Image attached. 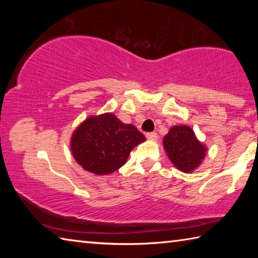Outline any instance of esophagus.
<instances>
[{
  "instance_id": "obj_1",
  "label": "esophagus",
  "mask_w": 258,
  "mask_h": 258,
  "mask_svg": "<svg viewBox=\"0 0 258 258\" xmlns=\"http://www.w3.org/2000/svg\"><path fill=\"white\" fill-rule=\"evenodd\" d=\"M146 137L149 140H156L157 138H158V135H157V133H155V132H149L146 134Z\"/></svg>"
}]
</instances>
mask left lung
I'll return each mask as SVG.
<instances>
[{"mask_svg": "<svg viewBox=\"0 0 258 258\" xmlns=\"http://www.w3.org/2000/svg\"><path fill=\"white\" fill-rule=\"evenodd\" d=\"M164 148L176 168L189 173L205 158L206 148L200 143L189 126H173L164 138Z\"/></svg>", "mask_w": 258, "mask_h": 258, "instance_id": "left-lung-1", "label": "left lung"}]
</instances>
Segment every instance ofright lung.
<instances>
[{
    "instance_id": "right-lung-1",
    "label": "right lung",
    "mask_w": 258,
    "mask_h": 258,
    "mask_svg": "<svg viewBox=\"0 0 258 258\" xmlns=\"http://www.w3.org/2000/svg\"><path fill=\"white\" fill-rule=\"evenodd\" d=\"M146 140L134 125L112 113L87 118L73 134L72 151L83 168L106 175L121 167L131 150Z\"/></svg>"
}]
</instances>
